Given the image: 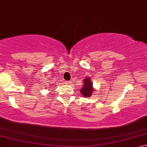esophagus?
Masks as SVG:
<instances>
[{"label":"esophagus","instance_id":"34e87169","mask_svg":"<svg viewBox=\"0 0 147 147\" xmlns=\"http://www.w3.org/2000/svg\"><path fill=\"white\" fill-rule=\"evenodd\" d=\"M71 81H65V84H70L71 83Z\"/></svg>","mask_w":147,"mask_h":147}]
</instances>
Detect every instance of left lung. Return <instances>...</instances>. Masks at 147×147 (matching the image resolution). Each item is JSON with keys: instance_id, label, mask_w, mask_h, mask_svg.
<instances>
[{"instance_id": "left-lung-1", "label": "left lung", "mask_w": 147, "mask_h": 147, "mask_svg": "<svg viewBox=\"0 0 147 147\" xmlns=\"http://www.w3.org/2000/svg\"><path fill=\"white\" fill-rule=\"evenodd\" d=\"M83 85L81 88H79L80 91L84 97H90L92 96V93L94 91V88L92 86V82L91 78L86 77L83 80Z\"/></svg>"}]
</instances>
